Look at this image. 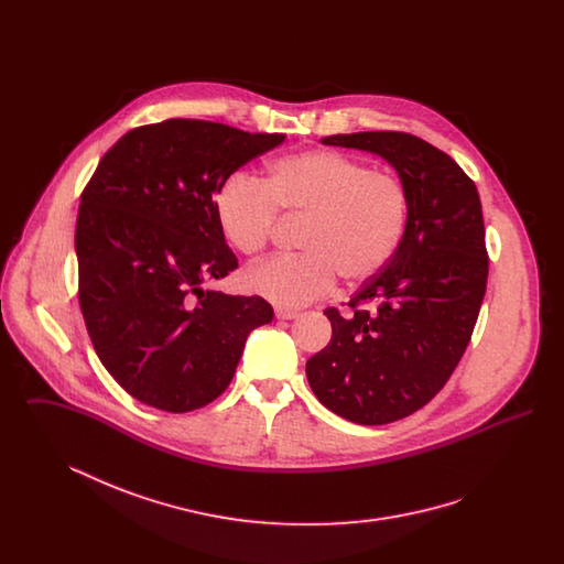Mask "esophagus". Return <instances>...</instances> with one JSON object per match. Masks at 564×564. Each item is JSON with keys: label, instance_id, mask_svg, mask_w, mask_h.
Here are the masks:
<instances>
[{"label": "esophagus", "instance_id": "esophagus-1", "mask_svg": "<svg viewBox=\"0 0 564 564\" xmlns=\"http://www.w3.org/2000/svg\"><path fill=\"white\" fill-rule=\"evenodd\" d=\"M274 315H276V319H283V322H292V319L297 317L295 311H288V308H276Z\"/></svg>", "mask_w": 564, "mask_h": 564}]
</instances>
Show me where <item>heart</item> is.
Returning <instances> with one entry per match:
<instances>
[{"mask_svg":"<svg viewBox=\"0 0 564 564\" xmlns=\"http://www.w3.org/2000/svg\"><path fill=\"white\" fill-rule=\"evenodd\" d=\"M274 209L306 215L304 253L247 270L245 288L281 308H300L332 292L336 276L361 285L391 262L408 224V192L398 177L329 150L274 159L262 184L235 173L215 189L219 232L242 256L267 247Z\"/></svg>","mask_w":564,"mask_h":564,"instance_id":"obj_1","label":"heart"}]
</instances>
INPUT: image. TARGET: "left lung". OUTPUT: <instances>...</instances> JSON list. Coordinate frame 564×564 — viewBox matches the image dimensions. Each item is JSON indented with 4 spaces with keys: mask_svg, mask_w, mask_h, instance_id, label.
<instances>
[{
    "mask_svg": "<svg viewBox=\"0 0 564 564\" xmlns=\"http://www.w3.org/2000/svg\"><path fill=\"white\" fill-rule=\"evenodd\" d=\"M322 143L380 156L408 192L400 249L350 297V317L325 311L332 340L306 361L327 410L387 425L430 402L469 345L488 276L482 203L465 171L414 134H332Z\"/></svg>",
    "mask_w": 564,
    "mask_h": 564,
    "instance_id": "8db88e82",
    "label": "left lung"
}]
</instances>
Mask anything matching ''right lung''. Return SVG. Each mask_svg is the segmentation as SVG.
I'll return each instance as SVG.
<instances>
[{
    "label": "right lung",
    "instance_id": "obj_1",
    "mask_svg": "<svg viewBox=\"0 0 564 564\" xmlns=\"http://www.w3.org/2000/svg\"><path fill=\"white\" fill-rule=\"evenodd\" d=\"M283 139L184 118L139 127L82 192V315L101 364L134 400L175 414L214 402L247 336L272 322L260 295L203 285L239 267L215 221V189Z\"/></svg>",
    "mask_w": 564,
    "mask_h": 564
}]
</instances>
